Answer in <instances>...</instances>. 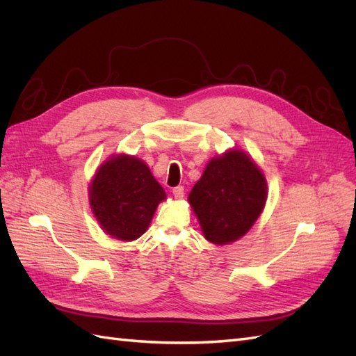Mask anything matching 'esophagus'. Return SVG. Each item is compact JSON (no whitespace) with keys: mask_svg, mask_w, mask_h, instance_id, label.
Masks as SVG:
<instances>
[{"mask_svg":"<svg viewBox=\"0 0 356 356\" xmlns=\"http://www.w3.org/2000/svg\"><path fill=\"white\" fill-rule=\"evenodd\" d=\"M173 195H175L176 200H181L183 195H185V188H183V186L175 188V189H173Z\"/></svg>","mask_w":356,"mask_h":356,"instance_id":"1","label":"esophagus"}]
</instances>
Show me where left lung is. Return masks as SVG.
Listing matches in <instances>:
<instances>
[{
  "label": "left lung",
  "mask_w": 356,
  "mask_h": 356,
  "mask_svg": "<svg viewBox=\"0 0 356 356\" xmlns=\"http://www.w3.org/2000/svg\"><path fill=\"white\" fill-rule=\"evenodd\" d=\"M264 171L243 149L232 148L209 160L189 193L204 238L216 246L236 242L264 211Z\"/></svg>",
  "instance_id": "left-lung-1"
}]
</instances>
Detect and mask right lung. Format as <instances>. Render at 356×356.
Returning a JSON list of instances; mask_svg holds the SVG:
<instances>
[{
	"label": "right lung",
	"mask_w": 356,
	"mask_h": 356,
	"mask_svg": "<svg viewBox=\"0 0 356 356\" xmlns=\"http://www.w3.org/2000/svg\"><path fill=\"white\" fill-rule=\"evenodd\" d=\"M89 205L99 227L120 242L148 230L167 195L148 164L129 154H113L97 168L89 188Z\"/></svg>",
	"instance_id": "obj_1"
}]
</instances>
